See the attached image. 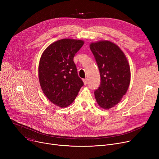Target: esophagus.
I'll return each instance as SVG.
<instances>
[{
	"label": "esophagus",
	"mask_w": 159,
	"mask_h": 159,
	"mask_svg": "<svg viewBox=\"0 0 159 159\" xmlns=\"http://www.w3.org/2000/svg\"><path fill=\"white\" fill-rule=\"evenodd\" d=\"M83 82H84V84L86 85V84H88V79H83Z\"/></svg>",
	"instance_id": "esophagus-1"
}]
</instances>
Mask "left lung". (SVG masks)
<instances>
[{
    "label": "left lung",
    "mask_w": 159,
    "mask_h": 159,
    "mask_svg": "<svg viewBox=\"0 0 159 159\" xmlns=\"http://www.w3.org/2000/svg\"><path fill=\"white\" fill-rule=\"evenodd\" d=\"M101 75V84L94 93L98 104L107 110L118 104L130 82V68L126 56L116 44L102 40L91 43Z\"/></svg>",
    "instance_id": "8db88e82"
}]
</instances>
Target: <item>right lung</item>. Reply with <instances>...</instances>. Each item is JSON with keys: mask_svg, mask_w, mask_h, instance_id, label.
<instances>
[{"mask_svg": "<svg viewBox=\"0 0 159 159\" xmlns=\"http://www.w3.org/2000/svg\"><path fill=\"white\" fill-rule=\"evenodd\" d=\"M83 44L80 40L61 39L49 45L41 56L39 66L41 88L49 101L59 107L70 105L84 85L73 61Z\"/></svg>", "mask_w": 159, "mask_h": 159, "instance_id": "obj_1", "label": "right lung"}]
</instances>
